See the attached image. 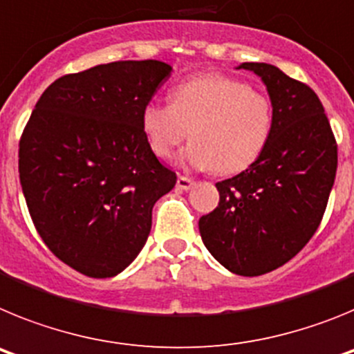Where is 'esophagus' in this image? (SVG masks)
I'll return each mask as SVG.
<instances>
[{
    "label": "esophagus",
    "mask_w": 354,
    "mask_h": 354,
    "mask_svg": "<svg viewBox=\"0 0 354 354\" xmlns=\"http://www.w3.org/2000/svg\"><path fill=\"white\" fill-rule=\"evenodd\" d=\"M195 186V180L189 179V177H184V175H179V179H177V187L183 189V192H187V189H192Z\"/></svg>",
    "instance_id": "esophagus-1"
}]
</instances>
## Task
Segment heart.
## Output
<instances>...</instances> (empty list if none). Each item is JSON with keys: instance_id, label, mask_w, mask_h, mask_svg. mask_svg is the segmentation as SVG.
Instances as JSON below:
<instances>
[{"instance_id": "heart-1", "label": "heart", "mask_w": 354, "mask_h": 354, "mask_svg": "<svg viewBox=\"0 0 354 354\" xmlns=\"http://www.w3.org/2000/svg\"><path fill=\"white\" fill-rule=\"evenodd\" d=\"M142 127L159 158H168L192 136L179 158L184 165L236 174L264 150L273 129V104L243 81L204 74L175 84L170 102H149Z\"/></svg>"}]
</instances>
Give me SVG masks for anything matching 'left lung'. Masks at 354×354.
Masks as SVG:
<instances>
[{"label": "left lung", "instance_id": "8db88e82", "mask_svg": "<svg viewBox=\"0 0 354 354\" xmlns=\"http://www.w3.org/2000/svg\"><path fill=\"white\" fill-rule=\"evenodd\" d=\"M273 104V129L245 171L216 183L220 204L198 221L212 257L241 277L270 273L301 252L326 211L337 142L308 84L270 64L246 62Z\"/></svg>", "mask_w": 354, "mask_h": 354}]
</instances>
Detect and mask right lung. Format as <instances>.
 I'll list each match as a JSON object with an SVG mask.
<instances>
[{"label": "right lung", "instance_id": "add662e5", "mask_svg": "<svg viewBox=\"0 0 354 354\" xmlns=\"http://www.w3.org/2000/svg\"><path fill=\"white\" fill-rule=\"evenodd\" d=\"M165 62H111L67 74L40 95L19 142L28 211L56 257L92 278L124 271L145 246L152 207L177 175L159 162L142 111Z\"/></svg>", "mask_w": 354, "mask_h": 354}]
</instances>
